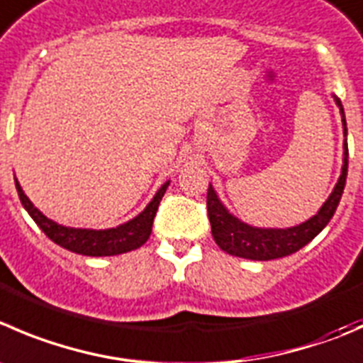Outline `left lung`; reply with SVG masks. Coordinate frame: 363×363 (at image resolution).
Listing matches in <instances>:
<instances>
[{"instance_id": "8db88e82", "label": "left lung", "mask_w": 363, "mask_h": 363, "mask_svg": "<svg viewBox=\"0 0 363 363\" xmlns=\"http://www.w3.org/2000/svg\"><path fill=\"white\" fill-rule=\"evenodd\" d=\"M333 99L339 106L340 117H342L344 136H347L346 115H344L342 103L335 96H333ZM342 149V168H340V177L333 191L330 193L326 202L323 203L321 209L314 216L308 218L303 223L294 225V227L264 228L245 223L223 206L218 193L214 191L213 184H209V189H207V213H209L211 232H213L216 245L223 252L230 253V255L252 260L280 259V257L291 255V253L303 248L307 242H311L328 225L340 202L347 177V138H344Z\"/></svg>"}]
</instances>
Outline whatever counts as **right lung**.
Masks as SVG:
<instances>
[{"label": "right lung", "instance_id": "add662e5", "mask_svg": "<svg viewBox=\"0 0 363 363\" xmlns=\"http://www.w3.org/2000/svg\"><path fill=\"white\" fill-rule=\"evenodd\" d=\"M170 181L164 182L154 199L147 203L145 209L135 216L133 220L125 221V223L117 225L111 228H76V227H65L56 221L49 220L45 214H42L37 207L31 203V200L24 195L23 188H21L19 181L16 179V188L19 193L21 203L24 209L28 211L35 223L40 227V230L48 235L51 241L60 245L62 248L69 250V252L79 253V255L88 257H110V255H121V253L131 252V250L140 248L145 245L147 239L150 238L152 232V221L156 216V211L160 207L161 199H163L164 191H167Z\"/></svg>", "mask_w": 363, "mask_h": 363}]
</instances>
